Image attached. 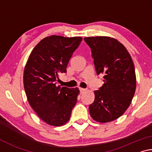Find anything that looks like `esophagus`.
I'll return each instance as SVG.
<instances>
[{"label":"esophagus","mask_w":152,"mask_h":152,"mask_svg":"<svg viewBox=\"0 0 152 152\" xmlns=\"http://www.w3.org/2000/svg\"><path fill=\"white\" fill-rule=\"evenodd\" d=\"M79 90H80V92L81 94H82L83 92H84L86 91L85 88H79Z\"/></svg>","instance_id":"obj_1"}]
</instances>
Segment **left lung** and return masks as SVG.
<instances>
[{
    "instance_id": "left-lung-1",
    "label": "left lung",
    "mask_w": 152,
    "mask_h": 152,
    "mask_svg": "<svg viewBox=\"0 0 152 152\" xmlns=\"http://www.w3.org/2000/svg\"><path fill=\"white\" fill-rule=\"evenodd\" d=\"M84 42L91 49L97 75L104 84L94 91L89 112L94 121L107 123L118 119L132 102L136 88L133 60L122 43L109 37H88Z\"/></svg>"
}]
</instances>
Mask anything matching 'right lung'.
<instances>
[{"label": "right lung", "instance_id": "add662e5", "mask_svg": "<svg viewBox=\"0 0 152 152\" xmlns=\"http://www.w3.org/2000/svg\"><path fill=\"white\" fill-rule=\"evenodd\" d=\"M82 40L80 37L49 36L33 48L23 74L30 106L47 124L61 126L70 119L77 102L78 88L57 85L59 75L66 72L69 60Z\"/></svg>", "mask_w": 152, "mask_h": 152}]
</instances>
